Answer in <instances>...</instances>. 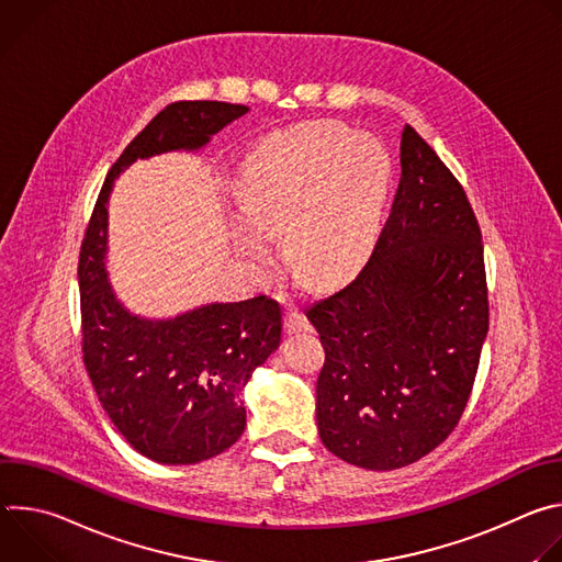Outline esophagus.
Here are the masks:
<instances>
[{"label": "esophagus", "instance_id": "34e87169", "mask_svg": "<svg viewBox=\"0 0 562 562\" xmlns=\"http://www.w3.org/2000/svg\"><path fill=\"white\" fill-rule=\"evenodd\" d=\"M308 329H311L308 319L302 313H297L295 308H289V313L284 315V331L291 336V334H300V331H308Z\"/></svg>", "mask_w": 562, "mask_h": 562}]
</instances>
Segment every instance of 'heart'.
Listing matches in <instances>:
<instances>
[{"label":"heart","instance_id":"b5f03b06","mask_svg":"<svg viewBox=\"0 0 562 562\" xmlns=\"http://www.w3.org/2000/svg\"><path fill=\"white\" fill-rule=\"evenodd\" d=\"M393 159L384 142L338 122H311L258 142L235 195L247 220L231 222L235 249L254 267L286 262L315 284H336L369 258L386 209Z\"/></svg>","mask_w":562,"mask_h":562}]
</instances>
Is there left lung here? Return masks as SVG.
Listing matches in <instances>:
<instances>
[{"label": "left lung", "mask_w": 562, "mask_h": 562, "mask_svg": "<svg viewBox=\"0 0 562 562\" xmlns=\"http://www.w3.org/2000/svg\"><path fill=\"white\" fill-rule=\"evenodd\" d=\"M397 195L371 260L306 308L325 347L315 418L349 464L407 467L458 425L490 329L483 235L436 150L400 142Z\"/></svg>", "instance_id": "8db88e82"}]
</instances>
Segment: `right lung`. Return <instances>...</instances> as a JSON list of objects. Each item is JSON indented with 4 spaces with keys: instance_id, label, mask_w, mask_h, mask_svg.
Here are the masks:
<instances>
[{
    "instance_id": "right-lung-1",
    "label": "right lung",
    "mask_w": 562,
    "mask_h": 562,
    "mask_svg": "<svg viewBox=\"0 0 562 562\" xmlns=\"http://www.w3.org/2000/svg\"><path fill=\"white\" fill-rule=\"evenodd\" d=\"M249 113L226 102H176L157 113L111 167L79 251L85 364L104 412L128 445L162 464H195L228 449L247 427L239 403L254 371L280 347V304L258 295L209 302L173 317L133 313L109 271V198L137 159L198 153Z\"/></svg>"
}]
</instances>
